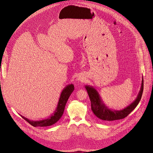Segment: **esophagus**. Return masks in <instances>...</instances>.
Here are the masks:
<instances>
[{
	"label": "esophagus",
	"mask_w": 153,
	"mask_h": 153,
	"mask_svg": "<svg viewBox=\"0 0 153 153\" xmlns=\"http://www.w3.org/2000/svg\"><path fill=\"white\" fill-rule=\"evenodd\" d=\"M77 80H79V81H83V80H84V79L82 78V77H78Z\"/></svg>",
	"instance_id": "obj_1"
}]
</instances>
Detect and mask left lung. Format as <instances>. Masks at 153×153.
Instances as JSON below:
<instances>
[{
	"label": "left lung",
	"instance_id": "1",
	"mask_svg": "<svg viewBox=\"0 0 153 153\" xmlns=\"http://www.w3.org/2000/svg\"><path fill=\"white\" fill-rule=\"evenodd\" d=\"M85 88L88 94L91 103V110L96 118L105 121L120 120L126 117L139 104L143 90V78L142 77L140 90L136 99L128 106L120 110H114L109 108L103 103L94 87L90 85H85Z\"/></svg>",
	"mask_w": 153,
	"mask_h": 153
}]
</instances>
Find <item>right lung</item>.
Segmentation results:
<instances>
[{"label":"right lung","instance_id":"1","mask_svg":"<svg viewBox=\"0 0 153 153\" xmlns=\"http://www.w3.org/2000/svg\"><path fill=\"white\" fill-rule=\"evenodd\" d=\"M74 86L73 84H68L67 86L65 87L60 94L56 110L54 111V113L51 114V116H50L47 119L40 120H31L20 114V115L24 119H25L30 124H31L32 126L34 127L51 126L56 123L61 118L63 114L65 105H66L68 98L74 91Z\"/></svg>","mask_w":153,"mask_h":153}]
</instances>
